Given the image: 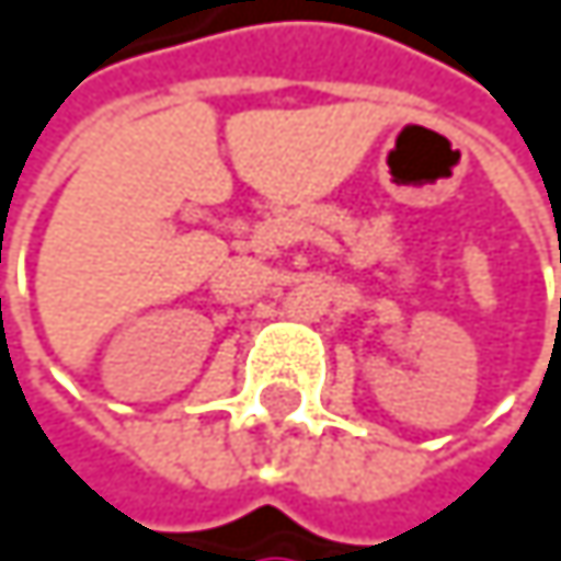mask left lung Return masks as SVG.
I'll list each match as a JSON object with an SVG mask.
<instances>
[{
  "mask_svg": "<svg viewBox=\"0 0 561 561\" xmlns=\"http://www.w3.org/2000/svg\"><path fill=\"white\" fill-rule=\"evenodd\" d=\"M559 306H561V302H559Z\"/></svg>",
  "mask_w": 561,
  "mask_h": 561,
  "instance_id": "8db88e82",
  "label": "left lung"
}]
</instances>
